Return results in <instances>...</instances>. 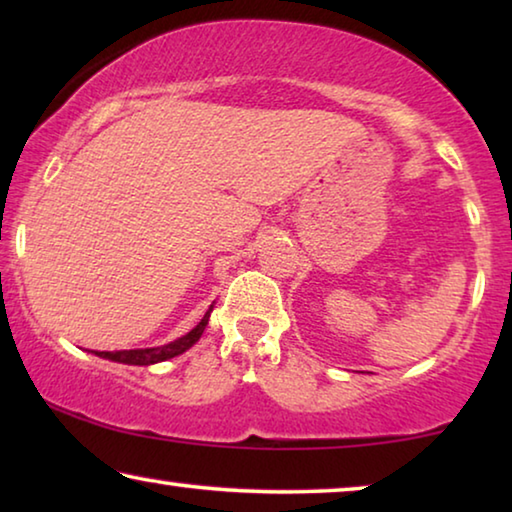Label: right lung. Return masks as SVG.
Segmentation results:
<instances>
[{
    "mask_svg": "<svg viewBox=\"0 0 512 512\" xmlns=\"http://www.w3.org/2000/svg\"><path fill=\"white\" fill-rule=\"evenodd\" d=\"M212 311V309H210ZM210 311L203 316L201 323H198L192 332L180 336V339L171 341L167 345H160V348H144V350H115V352H94L101 359H110L117 363H128V366H151V363L158 361H167L171 357H178L185 350L192 348V345L201 339V334L205 332L207 320H210Z\"/></svg>",
    "mask_w": 512,
    "mask_h": 512,
    "instance_id": "obj_1",
    "label": "right lung"
}]
</instances>
